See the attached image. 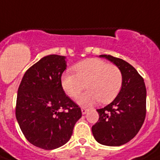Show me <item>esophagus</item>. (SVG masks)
Segmentation results:
<instances>
[{"label":"esophagus","instance_id":"esophagus-1","mask_svg":"<svg viewBox=\"0 0 160 160\" xmlns=\"http://www.w3.org/2000/svg\"><path fill=\"white\" fill-rule=\"evenodd\" d=\"M88 110H89L88 109H85V108H81V112H82L83 114H86V113L88 112Z\"/></svg>","mask_w":160,"mask_h":160}]
</instances>
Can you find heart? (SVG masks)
I'll return each instance as SVG.
<instances>
[{
    "instance_id": "b5f03b06",
    "label": "heart",
    "mask_w": 160,
    "mask_h": 160,
    "mask_svg": "<svg viewBox=\"0 0 160 160\" xmlns=\"http://www.w3.org/2000/svg\"><path fill=\"white\" fill-rule=\"evenodd\" d=\"M75 74L64 73L61 76L63 90L70 97L77 98L86 87L90 90L83 94L78 103L89 106L101 100L109 103L119 94L123 76L119 68L100 59H88L74 66Z\"/></svg>"
}]
</instances>
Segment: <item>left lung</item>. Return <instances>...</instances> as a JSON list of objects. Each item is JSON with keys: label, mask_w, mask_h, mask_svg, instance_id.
Masks as SVG:
<instances>
[{"label": "left lung", "mask_w": 160, "mask_h": 160, "mask_svg": "<svg viewBox=\"0 0 160 160\" xmlns=\"http://www.w3.org/2000/svg\"><path fill=\"white\" fill-rule=\"evenodd\" d=\"M119 68L123 76L120 91L110 104L97 109L99 120L92 126L95 140L107 146L130 141L144 124L146 88L144 79L130 64L109 55H100Z\"/></svg>", "instance_id": "8db88e82"}]
</instances>
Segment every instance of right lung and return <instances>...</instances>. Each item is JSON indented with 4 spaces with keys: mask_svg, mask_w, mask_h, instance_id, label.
<instances>
[{
    "mask_svg": "<svg viewBox=\"0 0 160 160\" xmlns=\"http://www.w3.org/2000/svg\"><path fill=\"white\" fill-rule=\"evenodd\" d=\"M65 69V56H45L26 70L18 88L16 119L26 139L41 149L51 150L66 144L82 116L61 85Z\"/></svg>",
    "mask_w": 160,
    "mask_h": 160,
    "instance_id": "obj_1",
    "label": "right lung"
}]
</instances>
